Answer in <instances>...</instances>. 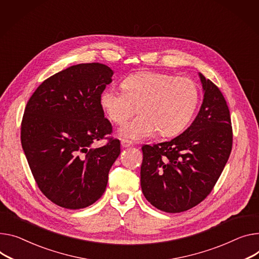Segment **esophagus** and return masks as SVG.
I'll list each match as a JSON object with an SVG mask.
<instances>
[{"label": "esophagus", "instance_id": "esophagus-1", "mask_svg": "<svg viewBox=\"0 0 259 259\" xmlns=\"http://www.w3.org/2000/svg\"><path fill=\"white\" fill-rule=\"evenodd\" d=\"M133 145V142L127 140V139H122L121 140V146L122 147H128V146H132Z\"/></svg>", "mask_w": 259, "mask_h": 259}]
</instances>
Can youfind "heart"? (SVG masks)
Instances as JSON below:
<instances>
[{
    "label": "heart",
    "mask_w": 259,
    "mask_h": 259,
    "mask_svg": "<svg viewBox=\"0 0 259 259\" xmlns=\"http://www.w3.org/2000/svg\"><path fill=\"white\" fill-rule=\"evenodd\" d=\"M123 91L108 88L101 95V107L111 121L121 124L137 111L119 134L142 139L153 132L162 137L182 133L190 123L199 103V89L192 78L164 72L141 71L128 75Z\"/></svg>",
    "instance_id": "b5f03b06"
}]
</instances>
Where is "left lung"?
<instances>
[{
  "label": "left lung",
  "instance_id": "1",
  "mask_svg": "<svg viewBox=\"0 0 259 259\" xmlns=\"http://www.w3.org/2000/svg\"><path fill=\"white\" fill-rule=\"evenodd\" d=\"M203 103L193 123L171 141L142 146L141 188L166 212H182L203 201L220 177L232 149L225 98L201 73Z\"/></svg>",
  "mask_w": 259,
  "mask_h": 259
}]
</instances>
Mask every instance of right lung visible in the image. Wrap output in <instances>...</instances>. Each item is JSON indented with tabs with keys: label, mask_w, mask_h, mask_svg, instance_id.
<instances>
[{
	"label": "right lung",
	"mask_w": 259,
	"mask_h": 259,
	"mask_svg": "<svg viewBox=\"0 0 259 259\" xmlns=\"http://www.w3.org/2000/svg\"><path fill=\"white\" fill-rule=\"evenodd\" d=\"M113 70L101 63L70 66L44 81L27 103L21 141L34 180L55 204L84 208L102 197L120 154L101 95ZM107 138L102 148L96 141Z\"/></svg>",
	"instance_id": "add662e5"
}]
</instances>
